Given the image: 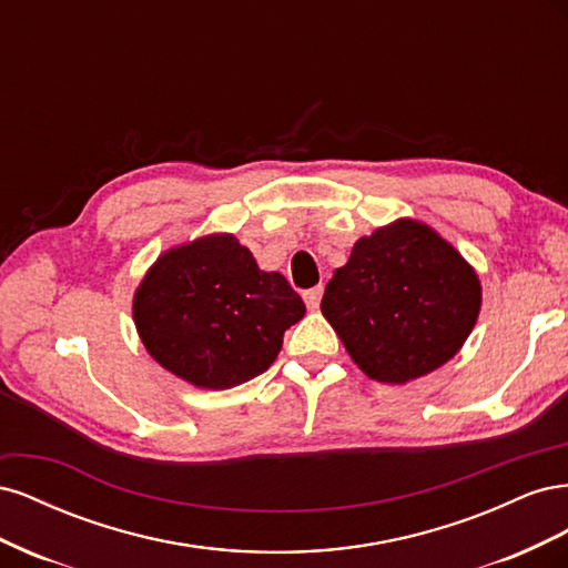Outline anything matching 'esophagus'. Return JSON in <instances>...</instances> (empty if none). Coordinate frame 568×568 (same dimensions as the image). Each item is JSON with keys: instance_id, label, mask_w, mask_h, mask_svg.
<instances>
[{"instance_id": "34e87169", "label": "esophagus", "mask_w": 568, "mask_h": 568, "mask_svg": "<svg viewBox=\"0 0 568 568\" xmlns=\"http://www.w3.org/2000/svg\"><path fill=\"white\" fill-rule=\"evenodd\" d=\"M322 294H324V286H313V288L303 291V301H305L307 307H311V311H317L320 301H322Z\"/></svg>"}]
</instances>
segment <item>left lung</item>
I'll return each instance as SVG.
<instances>
[{"instance_id":"left-lung-1","label":"left lung","mask_w":568,"mask_h":568,"mask_svg":"<svg viewBox=\"0 0 568 568\" xmlns=\"http://www.w3.org/2000/svg\"><path fill=\"white\" fill-rule=\"evenodd\" d=\"M320 307L369 379L407 384L459 353L480 313V282L436 230L400 217L357 239Z\"/></svg>"}]
</instances>
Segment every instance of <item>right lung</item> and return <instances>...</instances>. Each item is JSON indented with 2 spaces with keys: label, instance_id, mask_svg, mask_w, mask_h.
Returning <instances> with one entry per match:
<instances>
[{
  "label": "right lung",
  "instance_id": "right-lung-1",
  "mask_svg": "<svg viewBox=\"0 0 568 568\" xmlns=\"http://www.w3.org/2000/svg\"><path fill=\"white\" fill-rule=\"evenodd\" d=\"M305 305L284 274L257 267L234 234H205L156 257L132 298L144 348L186 384L225 390L263 374Z\"/></svg>",
  "mask_w": 568,
  "mask_h": 568
}]
</instances>
